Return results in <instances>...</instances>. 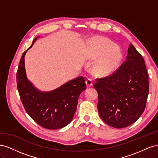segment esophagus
I'll list each match as a JSON object with an SVG mask.
<instances>
[{
  "instance_id": "1",
  "label": "esophagus",
  "mask_w": 158,
  "mask_h": 158,
  "mask_svg": "<svg viewBox=\"0 0 158 158\" xmlns=\"http://www.w3.org/2000/svg\"><path fill=\"white\" fill-rule=\"evenodd\" d=\"M85 84H86V85H87L88 88L92 87V85H93V82H92V80H91V79H89V78H88V79L86 80V81H85Z\"/></svg>"
}]
</instances>
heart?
<instances>
[{
    "mask_svg": "<svg viewBox=\"0 0 158 158\" xmlns=\"http://www.w3.org/2000/svg\"><path fill=\"white\" fill-rule=\"evenodd\" d=\"M84 56L87 60H95L94 73L98 76H107L115 70L122 60V52L111 40L103 37H94L86 45Z\"/></svg>",
    "mask_w": 158,
    "mask_h": 158,
    "instance_id": "heart-1",
    "label": "heart"
}]
</instances>
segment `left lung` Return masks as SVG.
I'll list each match as a JSON object with an SVG mask.
<instances>
[{
	"instance_id": "1",
	"label": "left lung",
	"mask_w": 158,
	"mask_h": 158,
	"mask_svg": "<svg viewBox=\"0 0 158 158\" xmlns=\"http://www.w3.org/2000/svg\"><path fill=\"white\" fill-rule=\"evenodd\" d=\"M95 81L94 88L98 94L99 114L108 125L125 128L144 111L149 93L148 74L144 59L132 44L120 67Z\"/></svg>"
}]
</instances>
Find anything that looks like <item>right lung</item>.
Returning a JSON list of instances; mask_svg holds the SVG:
<instances>
[{
    "label": "right lung",
    "mask_w": 158,
    "mask_h": 158,
    "mask_svg": "<svg viewBox=\"0 0 158 158\" xmlns=\"http://www.w3.org/2000/svg\"><path fill=\"white\" fill-rule=\"evenodd\" d=\"M37 37L35 38L30 49ZM23 52L16 73L17 88L26 111L41 127L51 130L66 126L73 120L80 93L86 89L83 76L72 80L52 92H41L26 75Z\"/></svg>",
    "instance_id": "obj_1"
}]
</instances>
